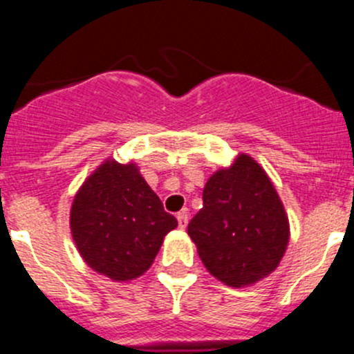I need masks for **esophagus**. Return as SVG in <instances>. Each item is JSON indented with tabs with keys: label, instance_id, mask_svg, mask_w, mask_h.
<instances>
[{
	"label": "esophagus",
	"instance_id": "34e87169",
	"mask_svg": "<svg viewBox=\"0 0 354 354\" xmlns=\"http://www.w3.org/2000/svg\"><path fill=\"white\" fill-rule=\"evenodd\" d=\"M176 219H178V226L181 227V230H185L188 224V212L187 210H181V212L176 214Z\"/></svg>",
	"mask_w": 354,
	"mask_h": 354
}]
</instances>
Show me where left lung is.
Here are the masks:
<instances>
[{
    "mask_svg": "<svg viewBox=\"0 0 354 354\" xmlns=\"http://www.w3.org/2000/svg\"><path fill=\"white\" fill-rule=\"evenodd\" d=\"M202 198L188 234L207 270L233 288L269 276L286 252L289 224L266 171L238 156L230 169L210 176Z\"/></svg>",
    "mask_w": 354,
    "mask_h": 354,
    "instance_id": "1",
    "label": "left lung"
}]
</instances>
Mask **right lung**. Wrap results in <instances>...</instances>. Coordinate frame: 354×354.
I'll return each mask as SVG.
<instances>
[{
    "instance_id": "1",
    "label": "right lung",
    "mask_w": 354,
    "mask_h": 354,
    "mask_svg": "<svg viewBox=\"0 0 354 354\" xmlns=\"http://www.w3.org/2000/svg\"><path fill=\"white\" fill-rule=\"evenodd\" d=\"M70 226L78 252L95 272L130 281L152 266L178 221L135 164L109 159L75 195Z\"/></svg>"
}]
</instances>
